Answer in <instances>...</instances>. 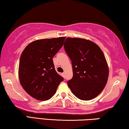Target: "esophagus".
I'll return each instance as SVG.
<instances>
[{
    "label": "esophagus",
    "instance_id": "1",
    "mask_svg": "<svg viewBox=\"0 0 129 129\" xmlns=\"http://www.w3.org/2000/svg\"><path fill=\"white\" fill-rule=\"evenodd\" d=\"M61 75H62V76L64 78V77H65V74H64V72L62 73V74H61Z\"/></svg>",
    "mask_w": 129,
    "mask_h": 129
}]
</instances>
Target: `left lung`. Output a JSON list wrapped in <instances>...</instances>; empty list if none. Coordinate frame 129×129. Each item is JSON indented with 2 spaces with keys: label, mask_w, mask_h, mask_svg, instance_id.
Here are the masks:
<instances>
[{
  "label": "left lung",
  "mask_w": 129,
  "mask_h": 129,
  "mask_svg": "<svg viewBox=\"0 0 129 129\" xmlns=\"http://www.w3.org/2000/svg\"><path fill=\"white\" fill-rule=\"evenodd\" d=\"M65 51L72 65L73 77L67 82L73 94L82 100L100 94L109 75L106 59L99 46L89 40L67 38Z\"/></svg>",
  "instance_id": "8db88e82"
}]
</instances>
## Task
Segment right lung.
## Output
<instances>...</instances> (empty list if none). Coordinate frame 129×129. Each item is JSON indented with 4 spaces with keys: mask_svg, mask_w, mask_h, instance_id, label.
Returning <instances> with one entry per match:
<instances>
[{
    "mask_svg": "<svg viewBox=\"0 0 129 129\" xmlns=\"http://www.w3.org/2000/svg\"><path fill=\"white\" fill-rule=\"evenodd\" d=\"M65 37L40 39L25 48L21 55L18 75L25 91L38 100H49L64 78L55 70L53 58Z\"/></svg>",
    "mask_w": 129,
    "mask_h": 129,
    "instance_id": "obj_1",
    "label": "right lung"
}]
</instances>
